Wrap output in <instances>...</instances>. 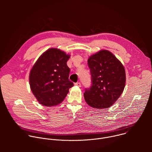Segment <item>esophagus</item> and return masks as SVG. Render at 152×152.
<instances>
[{"label":"esophagus","instance_id":"obj_1","mask_svg":"<svg viewBox=\"0 0 152 152\" xmlns=\"http://www.w3.org/2000/svg\"><path fill=\"white\" fill-rule=\"evenodd\" d=\"M75 85H76V86H80V82H77V83H75Z\"/></svg>","mask_w":152,"mask_h":152}]
</instances>
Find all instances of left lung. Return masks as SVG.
<instances>
[{
  "mask_svg": "<svg viewBox=\"0 0 152 152\" xmlns=\"http://www.w3.org/2000/svg\"><path fill=\"white\" fill-rule=\"evenodd\" d=\"M88 64L91 74V86L83 96L96 109L111 106L122 94L126 85V72L122 63L111 52L101 50L91 55Z\"/></svg>",
  "mask_w": 152,
  "mask_h": 152,
  "instance_id": "1",
  "label": "left lung"
}]
</instances>
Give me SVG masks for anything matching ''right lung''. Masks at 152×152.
Segmentation results:
<instances>
[{"label": "right lung", "instance_id": "1", "mask_svg": "<svg viewBox=\"0 0 152 152\" xmlns=\"http://www.w3.org/2000/svg\"><path fill=\"white\" fill-rule=\"evenodd\" d=\"M69 54L57 48L45 51L37 59L29 73L31 90L42 105L60 104L69 93L73 83L69 80L70 69L67 62Z\"/></svg>", "mask_w": 152, "mask_h": 152}]
</instances>
